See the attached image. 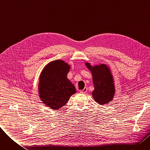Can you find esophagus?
<instances>
[{"instance_id":"esophagus-1","label":"esophagus","mask_w":150,"mask_h":150,"mask_svg":"<svg viewBox=\"0 0 150 150\" xmlns=\"http://www.w3.org/2000/svg\"><path fill=\"white\" fill-rule=\"evenodd\" d=\"M87 91H88V88H84L83 89L81 90V91H80V92H81V93H85L86 92H87Z\"/></svg>"}]
</instances>
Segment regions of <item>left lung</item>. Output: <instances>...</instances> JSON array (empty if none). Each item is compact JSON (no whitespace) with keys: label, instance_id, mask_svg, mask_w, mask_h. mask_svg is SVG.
<instances>
[{"label":"left lung","instance_id":"obj_1","mask_svg":"<svg viewBox=\"0 0 150 150\" xmlns=\"http://www.w3.org/2000/svg\"><path fill=\"white\" fill-rule=\"evenodd\" d=\"M86 65L92 75L94 85L92 96L94 100L101 105L109 103L115 93L113 78L109 67L105 64L92 67L89 63H86Z\"/></svg>","mask_w":150,"mask_h":150}]
</instances>
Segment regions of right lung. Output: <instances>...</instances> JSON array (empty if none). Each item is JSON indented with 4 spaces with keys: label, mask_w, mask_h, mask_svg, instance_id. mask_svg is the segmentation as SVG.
Here are the masks:
<instances>
[{
    "label": "right lung",
    "mask_w": 150,
    "mask_h": 150,
    "mask_svg": "<svg viewBox=\"0 0 150 150\" xmlns=\"http://www.w3.org/2000/svg\"><path fill=\"white\" fill-rule=\"evenodd\" d=\"M70 66L62 60L49 62L39 77V94L43 103L54 110L65 106L76 92L75 86L67 78Z\"/></svg>",
    "instance_id": "1"
}]
</instances>
